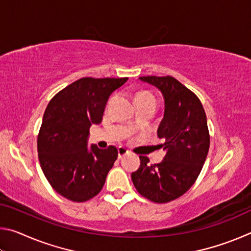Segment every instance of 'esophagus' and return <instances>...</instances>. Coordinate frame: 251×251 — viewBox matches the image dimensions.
I'll return each mask as SVG.
<instances>
[{
	"mask_svg": "<svg viewBox=\"0 0 251 251\" xmlns=\"http://www.w3.org/2000/svg\"><path fill=\"white\" fill-rule=\"evenodd\" d=\"M127 154H129V151L127 150V148L123 147V146L118 147V158H122V157H124Z\"/></svg>",
	"mask_w": 251,
	"mask_h": 251,
	"instance_id": "34e87169",
	"label": "esophagus"
}]
</instances>
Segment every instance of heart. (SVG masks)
Segmentation results:
<instances>
[{
	"instance_id": "1",
	"label": "heart",
	"mask_w": 251,
	"mask_h": 251,
	"mask_svg": "<svg viewBox=\"0 0 251 251\" xmlns=\"http://www.w3.org/2000/svg\"><path fill=\"white\" fill-rule=\"evenodd\" d=\"M141 99H155V96L152 95V94H151V93L144 92V93H139V94L136 95L135 100H141ZM155 100H156V99H155ZM136 128H137V123H136V122H131L130 125H129V129L134 130V129H136Z\"/></svg>"
}]
</instances>
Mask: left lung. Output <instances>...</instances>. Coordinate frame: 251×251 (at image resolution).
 <instances>
[{
    "label": "left lung",
    "instance_id": "left-lung-1",
    "mask_svg": "<svg viewBox=\"0 0 251 251\" xmlns=\"http://www.w3.org/2000/svg\"><path fill=\"white\" fill-rule=\"evenodd\" d=\"M139 79L158 88L165 112L157 130L166 151L163 161L150 164L139 156L141 166L131 174L137 192L151 201L165 203L184 195L196 181L209 151L206 113L194 93L173 76H142Z\"/></svg>",
    "mask_w": 251,
    "mask_h": 251
}]
</instances>
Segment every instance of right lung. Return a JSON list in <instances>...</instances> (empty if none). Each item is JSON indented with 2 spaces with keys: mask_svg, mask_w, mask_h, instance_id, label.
<instances>
[{
  "mask_svg": "<svg viewBox=\"0 0 251 251\" xmlns=\"http://www.w3.org/2000/svg\"><path fill=\"white\" fill-rule=\"evenodd\" d=\"M128 77H83L58 92L45 109L37 152L46 179L54 190L72 201L95 197L117 159L115 146H87L90 127L103 120L112 93Z\"/></svg>",
  "mask_w": 251,
  "mask_h": 251,
  "instance_id": "right-lung-1",
  "label": "right lung"
}]
</instances>
